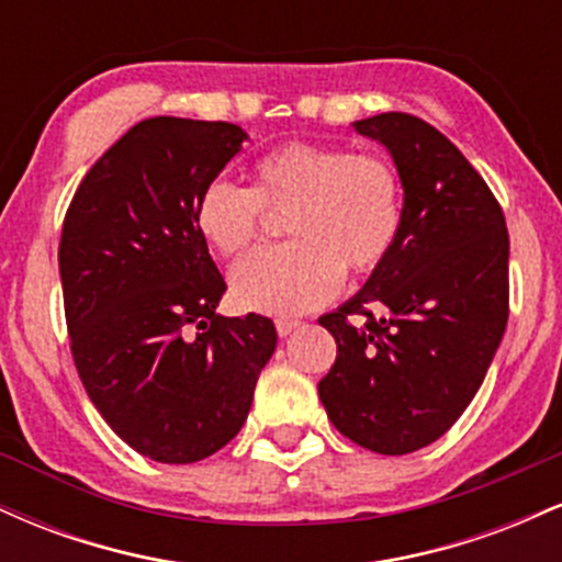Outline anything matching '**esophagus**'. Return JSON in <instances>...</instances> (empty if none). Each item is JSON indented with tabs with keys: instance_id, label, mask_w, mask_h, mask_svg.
I'll return each instance as SVG.
<instances>
[{
	"instance_id": "1",
	"label": "esophagus",
	"mask_w": 562,
	"mask_h": 562,
	"mask_svg": "<svg viewBox=\"0 0 562 562\" xmlns=\"http://www.w3.org/2000/svg\"><path fill=\"white\" fill-rule=\"evenodd\" d=\"M274 325H277V335H280V338H285V335L293 333L301 322L299 319H277Z\"/></svg>"
}]
</instances>
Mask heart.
Wrapping results in <instances>:
<instances>
[{"label": "heart", "instance_id": "b5f03b06", "mask_svg": "<svg viewBox=\"0 0 562 562\" xmlns=\"http://www.w3.org/2000/svg\"><path fill=\"white\" fill-rule=\"evenodd\" d=\"M269 214L293 243L259 250L232 272V295L261 314H303L338 293L340 274H370L396 248L404 187L378 153L285 142L256 160L254 187L216 179L200 192L195 224L218 254L240 256Z\"/></svg>", "mask_w": 562, "mask_h": 562}]
</instances>
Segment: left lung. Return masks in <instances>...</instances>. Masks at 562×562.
Wrapping results in <instances>:
<instances>
[{
    "instance_id": "1",
    "label": "left lung",
    "mask_w": 562,
    "mask_h": 562,
    "mask_svg": "<svg viewBox=\"0 0 562 562\" xmlns=\"http://www.w3.org/2000/svg\"><path fill=\"white\" fill-rule=\"evenodd\" d=\"M391 153L404 187L396 248L319 317L338 357L319 380L327 417L378 454L441 438L473 402L507 327L505 214L468 158L409 113L353 121Z\"/></svg>"
}]
</instances>
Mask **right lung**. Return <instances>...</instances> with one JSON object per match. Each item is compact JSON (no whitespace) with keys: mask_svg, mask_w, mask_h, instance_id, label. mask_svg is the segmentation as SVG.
I'll list each match as a JSON object with an SVG mask.
<instances>
[{"mask_svg":"<svg viewBox=\"0 0 562 562\" xmlns=\"http://www.w3.org/2000/svg\"><path fill=\"white\" fill-rule=\"evenodd\" d=\"M248 134L227 121H139L68 205L57 259L76 370L139 454L190 465L227 447L274 353V322L218 317L224 277L195 224L200 192Z\"/></svg>","mask_w":562,"mask_h":562,"instance_id":"1","label":"right lung"}]
</instances>
